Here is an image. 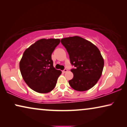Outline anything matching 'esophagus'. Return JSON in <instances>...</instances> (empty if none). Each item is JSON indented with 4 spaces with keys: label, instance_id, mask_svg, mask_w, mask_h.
<instances>
[{
    "label": "esophagus",
    "instance_id": "obj_1",
    "mask_svg": "<svg viewBox=\"0 0 127 127\" xmlns=\"http://www.w3.org/2000/svg\"><path fill=\"white\" fill-rule=\"evenodd\" d=\"M67 72V69H65L64 70H62V72H63L64 73H65Z\"/></svg>",
    "mask_w": 127,
    "mask_h": 127
}]
</instances>
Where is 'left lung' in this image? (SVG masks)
<instances>
[{"instance_id":"1","label":"left lung","mask_w":127,"mask_h":127,"mask_svg":"<svg viewBox=\"0 0 127 127\" xmlns=\"http://www.w3.org/2000/svg\"><path fill=\"white\" fill-rule=\"evenodd\" d=\"M61 43L69 54L73 77L69 81L73 89L85 91L93 87L102 75L104 60L99 50L90 41L80 36L63 38Z\"/></svg>"}]
</instances>
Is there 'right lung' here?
<instances>
[{"instance_id":"obj_1","label":"right lung","mask_w":127,"mask_h":127,"mask_svg":"<svg viewBox=\"0 0 127 127\" xmlns=\"http://www.w3.org/2000/svg\"><path fill=\"white\" fill-rule=\"evenodd\" d=\"M60 43L59 39H41L25 50L20 62L24 80L33 91L48 93L56 86L62 72L53 66L51 54Z\"/></svg>"}]
</instances>
